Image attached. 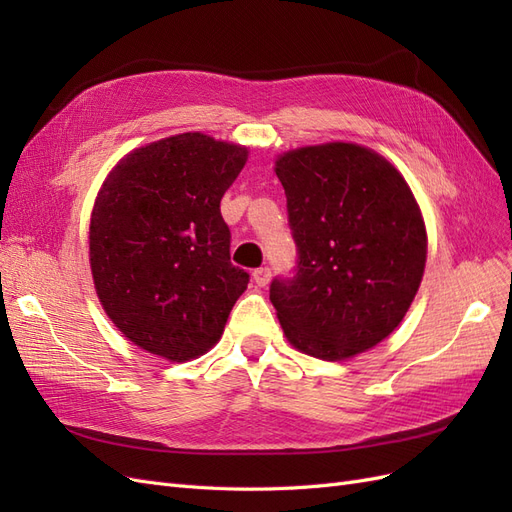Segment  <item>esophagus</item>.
Here are the masks:
<instances>
[{
	"mask_svg": "<svg viewBox=\"0 0 512 512\" xmlns=\"http://www.w3.org/2000/svg\"><path fill=\"white\" fill-rule=\"evenodd\" d=\"M252 277H254V282H256L260 288H265V286L269 284V280H271V269H269V267H260V269H256V271L252 273Z\"/></svg>",
	"mask_w": 512,
	"mask_h": 512,
	"instance_id": "esophagus-1",
	"label": "esophagus"
}]
</instances>
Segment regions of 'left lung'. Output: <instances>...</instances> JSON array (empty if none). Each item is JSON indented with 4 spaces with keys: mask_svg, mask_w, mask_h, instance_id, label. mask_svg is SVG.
<instances>
[{
    "mask_svg": "<svg viewBox=\"0 0 512 512\" xmlns=\"http://www.w3.org/2000/svg\"><path fill=\"white\" fill-rule=\"evenodd\" d=\"M299 247L297 275L269 299L284 335L322 361H346L389 337L421 286L427 230L404 175L378 151L322 143L275 160Z\"/></svg>",
    "mask_w": 512,
    "mask_h": 512,
    "instance_id": "1",
    "label": "left lung"
}]
</instances>
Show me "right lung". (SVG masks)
<instances>
[{
	"instance_id": "add662e5",
	"label": "right lung",
	"mask_w": 512,
	"mask_h": 512,
	"mask_svg": "<svg viewBox=\"0 0 512 512\" xmlns=\"http://www.w3.org/2000/svg\"><path fill=\"white\" fill-rule=\"evenodd\" d=\"M245 145L183 132L126 153L106 175L89 222L100 305L134 346L170 363L220 342L250 275L230 265L220 200Z\"/></svg>"
}]
</instances>
